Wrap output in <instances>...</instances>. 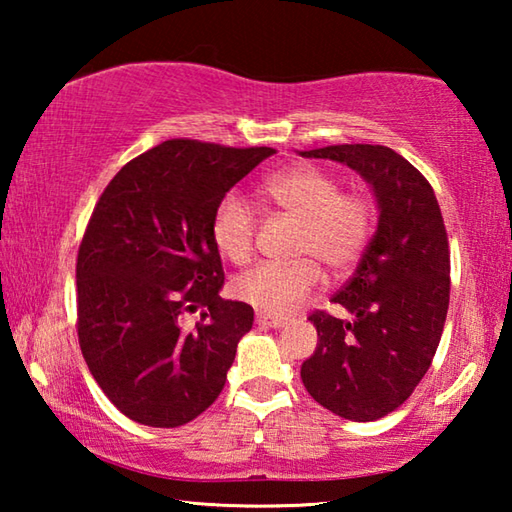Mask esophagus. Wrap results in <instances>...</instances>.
Segmentation results:
<instances>
[{"mask_svg":"<svg viewBox=\"0 0 512 512\" xmlns=\"http://www.w3.org/2000/svg\"><path fill=\"white\" fill-rule=\"evenodd\" d=\"M255 320H257L259 325L273 327V329H280V327H287L289 325V318H277V316H268V314H257Z\"/></svg>","mask_w":512,"mask_h":512,"instance_id":"1","label":"esophagus"}]
</instances>
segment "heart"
I'll use <instances>...</instances> for the list:
<instances>
[{
  "mask_svg": "<svg viewBox=\"0 0 512 512\" xmlns=\"http://www.w3.org/2000/svg\"><path fill=\"white\" fill-rule=\"evenodd\" d=\"M268 201L302 223L291 264H259L237 277L235 296L268 316L296 311L323 284V264L341 275L359 262L368 244L372 214L363 196L341 192L339 178L316 167L296 164L273 173L262 185ZM257 221L239 196H225L212 216V239L230 262L246 264L255 250ZM312 259L309 260L308 257Z\"/></svg>",
  "mask_w": 512,
  "mask_h": 512,
  "instance_id": "heart-1",
  "label": "heart"
}]
</instances>
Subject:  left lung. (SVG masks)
Masks as SVG:
<instances>
[{"label":"left lung","mask_w":512,"mask_h":512,"mask_svg":"<svg viewBox=\"0 0 512 512\" xmlns=\"http://www.w3.org/2000/svg\"><path fill=\"white\" fill-rule=\"evenodd\" d=\"M348 164L370 183L379 205L375 237L327 311L309 316L316 352L302 384L318 404L354 422L379 420L409 400L429 370L449 307V241L429 180L388 146L336 144L300 151Z\"/></svg>","instance_id":"1"}]
</instances>
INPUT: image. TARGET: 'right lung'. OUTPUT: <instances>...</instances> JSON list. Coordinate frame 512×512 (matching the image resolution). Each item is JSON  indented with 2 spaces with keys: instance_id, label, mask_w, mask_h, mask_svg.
<instances>
[{
  "instance_id": "obj_1",
  "label": "right lung",
  "mask_w": 512,
  "mask_h": 512,
  "mask_svg": "<svg viewBox=\"0 0 512 512\" xmlns=\"http://www.w3.org/2000/svg\"><path fill=\"white\" fill-rule=\"evenodd\" d=\"M273 153L167 140L124 164L94 205L76 257V329L92 377L126 418L180 427L223 391L255 314L219 296L212 216Z\"/></svg>"
}]
</instances>
